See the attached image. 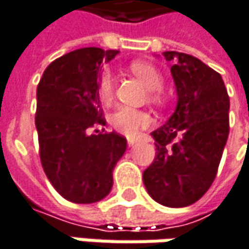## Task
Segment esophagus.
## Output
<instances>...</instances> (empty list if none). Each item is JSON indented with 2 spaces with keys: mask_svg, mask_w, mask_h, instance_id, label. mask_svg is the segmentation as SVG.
<instances>
[{
  "mask_svg": "<svg viewBox=\"0 0 249 249\" xmlns=\"http://www.w3.org/2000/svg\"><path fill=\"white\" fill-rule=\"evenodd\" d=\"M136 143H137V140H136V139H132V137H129V139H127V146H134Z\"/></svg>",
  "mask_w": 249,
  "mask_h": 249,
  "instance_id": "34e87169",
  "label": "esophagus"
}]
</instances>
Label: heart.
Returning <instances> with one entry per match:
<instances>
[{
  "mask_svg": "<svg viewBox=\"0 0 249 249\" xmlns=\"http://www.w3.org/2000/svg\"><path fill=\"white\" fill-rule=\"evenodd\" d=\"M130 72L136 78L142 80L146 85V88L150 89L149 98L151 102H163V95L160 92V88L163 86V75L156 66L147 62H133L130 63ZM98 98L103 105H109L115 98V82L109 71H103L99 76ZM109 123L110 127L117 133L127 137H134L150 126L151 117L143 110L122 106L110 115Z\"/></svg>",
  "mask_w": 249,
  "mask_h": 249,
  "instance_id": "heart-1",
  "label": "heart"
}]
</instances>
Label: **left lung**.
Here are the masks:
<instances>
[{
	"label": "left lung",
	"mask_w": 249,
	"mask_h": 249,
	"mask_svg": "<svg viewBox=\"0 0 249 249\" xmlns=\"http://www.w3.org/2000/svg\"><path fill=\"white\" fill-rule=\"evenodd\" d=\"M178 103L154 130L156 157L143 171L150 197L166 207H187L211 187L230 133V98L221 75L198 58L167 51Z\"/></svg>",
	"instance_id": "1"
}]
</instances>
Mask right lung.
<instances>
[{
	"label": "right lung",
	"instance_id": "right-lung-1",
	"mask_svg": "<svg viewBox=\"0 0 249 249\" xmlns=\"http://www.w3.org/2000/svg\"><path fill=\"white\" fill-rule=\"evenodd\" d=\"M117 52L100 48L69 52L45 69L36 89L42 169L63 198L76 204L96 203L110 193L112 173L127 146L122 134L96 130L106 124L98 98L100 65Z\"/></svg>",
	"mask_w": 249,
	"mask_h": 249
}]
</instances>
